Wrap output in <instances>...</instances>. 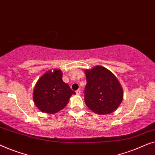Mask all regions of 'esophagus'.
Instances as JSON below:
<instances>
[{
  "label": "esophagus",
  "instance_id": "esophagus-1",
  "mask_svg": "<svg viewBox=\"0 0 155 155\" xmlns=\"http://www.w3.org/2000/svg\"><path fill=\"white\" fill-rule=\"evenodd\" d=\"M76 93H77V95H80L81 94V91L77 90V91H76Z\"/></svg>",
  "mask_w": 155,
  "mask_h": 155
}]
</instances>
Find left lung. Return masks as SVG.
Wrapping results in <instances>:
<instances>
[{
	"label": "left lung",
	"mask_w": 155,
	"mask_h": 155,
	"mask_svg": "<svg viewBox=\"0 0 155 155\" xmlns=\"http://www.w3.org/2000/svg\"><path fill=\"white\" fill-rule=\"evenodd\" d=\"M86 77L85 102L97 114L114 112L124 97L123 88L112 71L102 66H95L84 71Z\"/></svg>",
	"instance_id": "obj_1"
}]
</instances>
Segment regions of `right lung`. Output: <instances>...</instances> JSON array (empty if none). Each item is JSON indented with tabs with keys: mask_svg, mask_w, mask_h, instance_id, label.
<instances>
[{
	"mask_svg": "<svg viewBox=\"0 0 155 155\" xmlns=\"http://www.w3.org/2000/svg\"><path fill=\"white\" fill-rule=\"evenodd\" d=\"M76 94L62 81V71L50 69L37 81L33 92L35 104L41 112L53 114L67 106L69 98Z\"/></svg>",
	"mask_w": 155,
	"mask_h": 155,
	"instance_id": "right-lung-1",
	"label": "right lung"
}]
</instances>
